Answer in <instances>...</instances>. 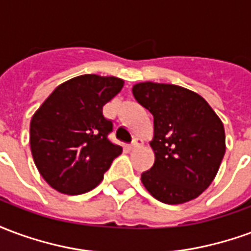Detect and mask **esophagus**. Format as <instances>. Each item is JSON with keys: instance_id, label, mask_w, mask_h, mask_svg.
<instances>
[{"instance_id": "34e87169", "label": "esophagus", "mask_w": 251, "mask_h": 251, "mask_svg": "<svg viewBox=\"0 0 251 251\" xmlns=\"http://www.w3.org/2000/svg\"><path fill=\"white\" fill-rule=\"evenodd\" d=\"M141 145H142V140H141V138H138V137H137V138H134V140H133V142H131L130 145L127 147V149H129V151H134L136 148L141 147Z\"/></svg>"}]
</instances>
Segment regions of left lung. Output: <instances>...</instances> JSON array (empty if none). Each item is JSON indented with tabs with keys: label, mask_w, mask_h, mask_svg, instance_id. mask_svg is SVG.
Returning a JSON list of instances; mask_svg holds the SVG:
<instances>
[{
	"label": "left lung",
	"mask_w": 251,
	"mask_h": 251,
	"mask_svg": "<svg viewBox=\"0 0 251 251\" xmlns=\"http://www.w3.org/2000/svg\"><path fill=\"white\" fill-rule=\"evenodd\" d=\"M133 95L154 118V164L141 175L144 187L167 204L198 198L215 179L226 152L221 118L199 94L176 84L137 83Z\"/></svg>",
	"instance_id": "1"
}]
</instances>
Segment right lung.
Returning a JSON list of instances; mask_svg holds the SVG:
<instances>
[{"label": "right lung", "mask_w": 251, "mask_h": 251, "mask_svg": "<svg viewBox=\"0 0 251 251\" xmlns=\"http://www.w3.org/2000/svg\"><path fill=\"white\" fill-rule=\"evenodd\" d=\"M122 87L124 80L115 76L72 77L57 86L33 114L30 151L52 188L67 195L91 191L122 153L107 138L113 122L102 113Z\"/></svg>", "instance_id": "add662e5"}]
</instances>
